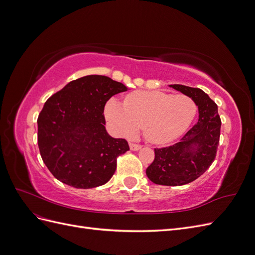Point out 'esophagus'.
<instances>
[{
	"instance_id": "1",
	"label": "esophagus",
	"mask_w": 255,
	"mask_h": 255,
	"mask_svg": "<svg viewBox=\"0 0 255 255\" xmlns=\"http://www.w3.org/2000/svg\"><path fill=\"white\" fill-rule=\"evenodd\" d=\"M141 148L140 144H137V143H134V142H129V149L132 151H138Z\"/></svg>"
}]
</instances>
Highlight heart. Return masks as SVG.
I'll return each mask as SVG.
<instances>
[{"label":"heart","instance_id":"heart-1","mask_svg":"<svg viewBox=\"0 0 255 255\" xmlns=\"http://www.w3.org/2000/svg\"><path fill=\"white\" fill-rule=\"evenodd\" d=\"M196 114L191 98L161 91H134L126 97L123 106L115 99L105 106L107 121L120 135L130 137L142 127L144 138L153 143H167L181 136Z\"/></svg>","mask_w":255,"mask_h":255}]
</instances>
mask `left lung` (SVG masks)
Instances as JSON below:
<instances>
[{"instance_id": "1", "label": "left lung", "mask_w": 255, "mask_h": 255, "mask_svg": "<svg viewBox=\"0 0 255 255\" xmlns=\"http://www.w3.org/2000/svg\"><path fill=\"white\" fill-rule=\"evenodd\" d=\"M169 86L194 100L199 118L179 142L154 149L155 158L145 173L155 184L181 186L197 180L213 164L219 144L221 120L217 105L203 90L179 84Z\"/></svg>"}]
</instances>
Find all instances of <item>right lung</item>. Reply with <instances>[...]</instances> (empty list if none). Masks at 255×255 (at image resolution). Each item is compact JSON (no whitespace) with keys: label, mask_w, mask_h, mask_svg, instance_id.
<instances>
[{"label":"right lung","mask_w":255,"mask_h":255,"mask_svg":"<svg viewBox=\"0 0 255 255\" xmlns=\"http://www.w3.org/2000/svg\"><path fill=\"white\" fill-rule=\"evenodd\" d=\"M128 87L104 75L68 83L44 103L38 123V146L50 172L75 188H94L111 180L117 157L129 150L106 132L104 106Z\"/></svg>","instance_id":"1"}]
</instances>
